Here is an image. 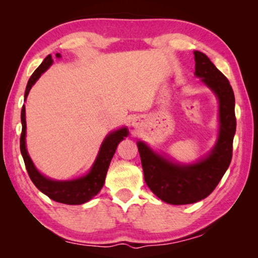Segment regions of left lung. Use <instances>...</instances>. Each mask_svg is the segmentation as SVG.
I'll use <instances>...</instances> for the list:
<instances>
[{"instance_id":"obj_1","label":"left lung","mask_w":258,"mask_h":258,"mask_svg":"<svg viewBox=\"0 0 258 258\" xmlns=\"http://www.w3.org/2000/svg\"><path fill=\"white\" fill-rule=\"evenodd\" d=\"M195 75L213 91L218 100V137L207 156L192 164H180L159 155L143 141L138 149L149 189L163 202L187 205L200 202L212 194L229 168L235 134L234 93L223 74L208 56L195 51Z\"/></svg>"}]
</instances>
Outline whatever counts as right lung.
Returning a JSON list of instances; mask_svg holds the SVG:
<instances>
[{"mask_svg":"<svg viewBox=\"0 0 258 258\" xmlns=\"http://www.w3.org/2000/svg\"><path fill=\"white\" fill-rule=\"evenodd\" d=\"M56 58H61L60 53L55 54ZM53 63L51 54L47 55L44 61L40 64L36 71L33 73L27 83L25 91V101L28 97V93L32 86L36 83L38 78L41 77L43 73H45L50 68L51 64ZM21 137H20V151L23 155V158L27 169L30 180L37 187L38 190L43 194L46 195L50 199L54 200L56 203L66 204V205H81L87 203L92 199L94 196H97L100 190L102 189L106 180L107 171L110 165L117 146L119 145L120 141L127 137L128 130L127 127H121L109 133L104 138L103 142L100 147L97 158H95L92 167L85 175L81 177L74 178V180L68 181H58L52 180L50 177H46L38 172V169L35 167L32 158L26 148V109L25 104L21 109Z\"/></svg>","mask_w":258,"mask_h":258,"instance_id":"obj_1","label":"right lung"}]
</instances>
